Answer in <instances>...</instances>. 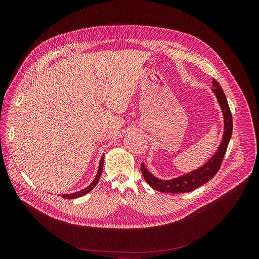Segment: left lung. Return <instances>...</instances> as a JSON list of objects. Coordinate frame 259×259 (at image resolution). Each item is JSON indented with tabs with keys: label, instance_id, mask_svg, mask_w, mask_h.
<instances>
[{
	"label": "left lung",
	"instance_id": "left-lung-1",
	"mask_svg": "<svg viewBox=\"0 0 259 259\" xmlns=\"http://www.w3.org/2000/svg\"><path fill=\"white\" fill-rule=\"evenodd\" d=\"M212 85H213L212 91L219 102V105L224 114V120H225V131H224L223 141H221L220 145L218 146V150L204 166L198 168L197 170H194L192 172H189L187 174L181 175L179 177H176L170 180H163L155 177L149 170L145 168L144 164L142 163L141 173L145 181L149 183L154 190L162 193H171V194L189 193L203 186L204 183L212 179L215 176V174L218 172L221 166V163H223L224 157L226 155L230 139L232 137L233 118H232L231 109L223 88H221V86L215 79H213Z\"/></svg>",
	"mask_w": 259,
	"mask_h": 259
}]
</instances>
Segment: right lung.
Here are the masks:
<instances>
[{"label":"right lung","mask_w":259,"mask_h":259,"mask_svg":"<svg viewBox=\"0 0 259 259\" xmlns=\"http://www.w3.org/2000/svg\"><path fill=\"white\" fill-rule=\"evenodd\" d=\"M103 159H104V156H102V158H101V160H100V163H99V167H98V171H97V174H96V177H95V179L92 181V183L90 184L89 187H87L86 189H84V190H82V191H80V192H77V193H73V194H68V195H62L61 197L63 198V199H75V198H79V197H81V196H84V195H86L87 193H89L95 186L96 184L98 183V181H99V178H100V175H101V173H102V168H103Z\"/></svg>","instance_id":"add662e5"}]
</instances>
